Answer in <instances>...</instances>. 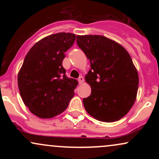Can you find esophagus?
Returning <instances> with one entry per match:
<instances>
[{
    "mask_svg": "<svg viewBox=\"0 0 159 159\" xmlns=\"http://www.w3.org/2000/svg\"><path fill=\"white\" fill-rule=\"evenodd\" d=\"M84 78L82 77V76H80L78 78V83H79V84H82L84 83Z\"/></svg>",
    "mask_w": 159,
    "mask_h": 159,
    "instance_id": "esophagus-1",
    "label": "esophagus"
}]
</instances>
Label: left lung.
Listing matches in <instances>:
<instances>
[{
  "label": "left lung",
  "instance_id": "8db88e82",
  "mask_svg": "<svg viewBox=\"0 0 159 159\" xmlns=\"http://www.w3.org/2000/svg\"><path fill=\"white\" fill-rule=\"evenodd\" d=\"M77 44L90 62L85 81L91 94L83 99L85 110L99 121H117L130 111L138 93L139 78L130 54L101 35H78Z\"/></svg>",
  "mask_w": 159,
  "mask_h": 159
}]
</instances>
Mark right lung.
<instances>
[{"instance_id":"1","label":"right lung","mask_w":159,"mask_h":159,"mask_svg":"<svg viewBox=\"0 0 159 159\" xmlns=\"http://www.w3.org/2000/svg\"><path fill=\"white\" fill-rule=\"evenodd\" d=\"M75 40V34L71 33L52 34L35 43L25 57L18 85L25 105L38 117L61 114L74 96L78 83L66 77L62 63Z\"/></svg>"}]
</instances>
